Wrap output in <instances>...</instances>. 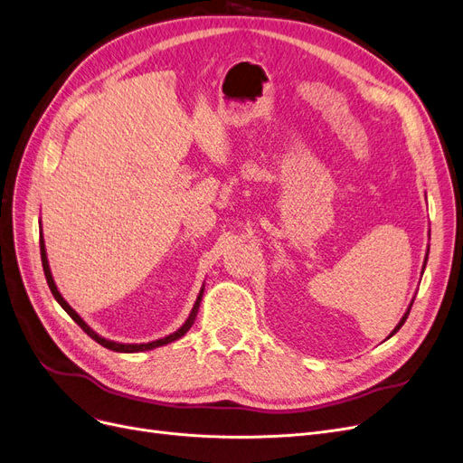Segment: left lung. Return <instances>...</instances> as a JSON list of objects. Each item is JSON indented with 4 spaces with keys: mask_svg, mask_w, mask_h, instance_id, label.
Masks as SVG:
<instances>
[{
    "mask_svg": "<svg viewBox=\"0 0 463 463\" xmlns=\"http://www.w3.org/2000/svg\"><path fill=\"white\" fill-rule=\"evenodd\" d=\"M428 256H430V245H428V250H425V258H423V266H421V275H423V269H425V264H428ZM412 304H414V298H412V302L409 304V307H406V311H404V316L401 317V321L397 323V326L390 332V336H387L385 340H390L393 335H397V332H399V328L404 325V321H406V317H409V313H411V307H412Z\"/></svg>",
    "mask_w": 463,
    "mask_h": 463,
    "instance_id": "obj_1",
    "label": "left lung"
}]
</instances>
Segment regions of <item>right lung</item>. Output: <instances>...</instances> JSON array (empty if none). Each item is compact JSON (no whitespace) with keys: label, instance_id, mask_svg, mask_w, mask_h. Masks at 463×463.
<instances>
[{"label":"right lung","instance_id":"right-lung-1","mask_svg":"<svg viewBox=\"0 0 463 463\" xmlns=\"http://www.w3.org/2000/svg\"><path fill=\"white\" fill-rule=\"evenodd\" d=\"M40 226H42V220H40ZM40 250H42V264H43V271H45V279H47V285H49V288H51V292H52V296H54V300H57L61 306H62V309L68 313V316L76 321L87 335L95 340V342H99L100 345H104L106 349H112V351H118V354H140V351H150V349H156V347H161V345H167V344H171V342H175V340H178V338H182L184 335H186V332L192 328V325H194V321H195V317H197V311H199V306H201V300H203V290H205V283H203V287H201V290H199V294H197V300H195V304H194V307H192V311H190V316H188V319L184 321V325L178 328V330H175L173 335H169V336H165V338H159V340H154V342H146V344H123V342H114V340H108V338H104V336H100L99 332H95L92 330L80 316H78V311L73 309L66 300H64V296L59 292V288H57V283H54V279H52V273H51V268H49V260H47V250H45V241H43V232L40 233Z\"/></svg>","mask_w":463,"mask_h":463}]
</instances>
